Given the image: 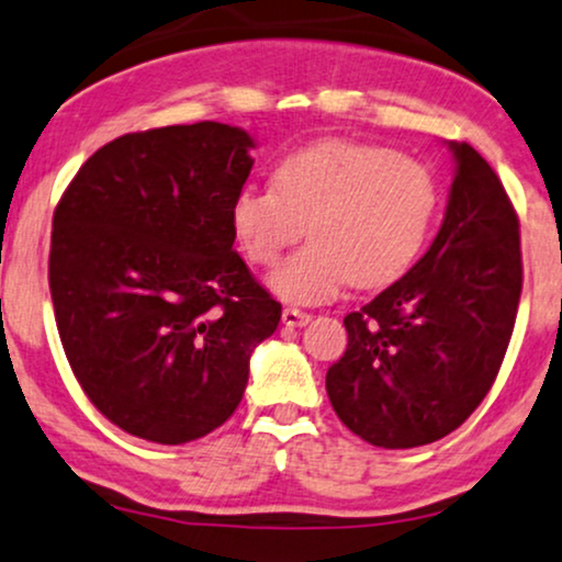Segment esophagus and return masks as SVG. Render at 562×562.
Listing matches in <instances>:
<instances>
[{
    "instance_id": "obj_1",
    "label": "esophagus",
    "mask_w": 562,
    "mask_h": 562,
    "mask_svg": "<svg viewBox=\"0 0 562 562\" xmlns=\"http://www.w3.org/2000/svg\"><path fill=\"white\" fill-rule=\"evenodd\" d=\"M308 322H311V314H306V311L293 308V306L282 311V324H285V327H303V324Z\"/></svg>"
}]
</instances>
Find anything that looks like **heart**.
Instances as JSON below:
<instances>
[{
    "mask_svg": "<svg viewBox=\"0 0 562 562\" xmlns=\"http://www.w3.org/2000/svg\"><path fill=\"white\" fill-rule=\"evenodd\" d=\"M439 206L435 175L387 146L322 140L277 165L274 188L246 186L229 206L243 256L272 267L308 225L311 246L269 274L290 303H324L342 285L382 288L414 267Z\"/></svg>",
    "mask_w": 562,
    "mask_h": 562,
    "instance_id": "1",
    "label": "heart"
}]
</instances>
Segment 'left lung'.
Returning a JSON list of instances; mask_svg holds the SVG:
<instances>
[{"mask_svg":"<svg viewBox=\"0 0 562 562\" xmlns=\"http://www.w3.org/2000/svg\"><path fill=\"white\" fill-rule=\"evenodd\" d=\"M448 148L456 178L437 238L346 316L348 350L327 371L335 414L376 448H418L461 427L495 382L516 324V209L476 148Z\"/></svg>","mask_w":562,"mask_h":562,"instance_id":"obj_1","label":"left lung"}]
</instances>
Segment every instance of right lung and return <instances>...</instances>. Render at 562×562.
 I'll return each instance as SVG.
<instances>
[{
    "label": "right lung",
    "mask_w": 562,
    "mask_h": 562,
    "mask_svg": "<svg viewBox=\"0 0 562 562\" xmlns=\"http://www.w3.org/2000/svg\"><path fill=\"white\" fill-rule=\"evenodd\" d=\"M254 138L222 123L127 133L52 222L49 290L72 374L127 435L182 445L233 416L282 306L233 251Z\"/></svg>",
    "instance_id": "obj_1"
}]
</instances>
